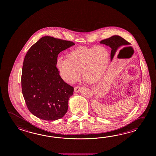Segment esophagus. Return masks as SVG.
Returning a JSON list of instances; mask_svg holds the SVG:
<instances>
[{"label": "esophagus", "instance_id": "esophagus-1", "mask_svg": "<svg viewBox=\"0 0 156 156\" xmlns=\"http://www.w3.org/2000/svg\"><path fill=\"white\" fill-rule=\"evenodd\" d=\"M81 88H82V87H81V86H76V87H75V88H74V91H75V93H78L80 90L81 89Z\"/></svg>", "mask_w": 156, "mask_h": 156}]
</instances>
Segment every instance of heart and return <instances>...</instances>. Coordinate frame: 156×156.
Returning a JSON list of instances; mask_svg holds the SVG:
<instances>
[{
  "instance_id": "1",
  "label": "heart",
  "mask_w": 156,
  "mask_h": 156,
  "mask_svg": "<svg viewBox=\"0 0 156 156\" xmlns=\"http://www.w3.org/2000/svg\"><path fill=\"white\" fill-rule=\"evenodd\" d=\"M67 58L59 57L56 61L57 69L65 82L73 83L79 79L82 72L83 80L93 83L105 73L110 55L104 47H81L68 53Z\"/></svg>"
}]
</instances>
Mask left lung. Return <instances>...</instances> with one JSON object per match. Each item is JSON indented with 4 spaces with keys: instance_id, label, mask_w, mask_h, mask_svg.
<instances>
[{
    "instance_id": "left-lung-1",
    "label": "left lung",
    "mask_w": 156,
    "mask_h": 156,
    "mask_svg": "<svg viewBox=\"0 0 156 156\" xmlns=\"http://www.w3.org/2000/svg\"><path fill=\"white\" fill-rule=\"evenodd\" d=\"M100 43L104 44L106 46H109L111 48V61L113 60V57L116 53V51L120 47L129 45L130 44L122 37L119 36H113L110 38L101 41Z\"/></svg>"
}]
</instances>
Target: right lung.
I'll list each match as a JSON object with an SVG mask.
<instances>
[{"label": "right lung", "mask_w": 156, "mask_h": 156, "mask_svg": "<svg viewBox=\"0 0 156 156\" xmlns=\"http://www.w3.org/2000/svg\"><path fill=\"white\" fill-rule=\"evenodd\" d=\"M73 45L72 41L44 36L26 55L21 77L22 94L30 112L40 119L55 120L66 113L73 87L60 76L56 61L61 51Z\"/></svg>", "instance_id": "right-lung-1"}]
</instances>
